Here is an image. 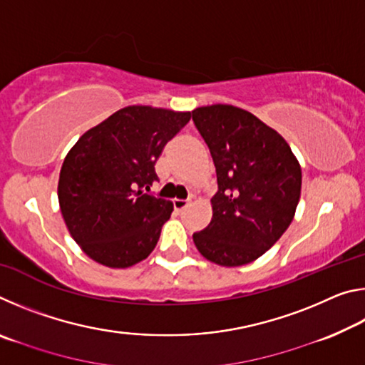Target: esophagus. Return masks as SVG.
<instances>
[{
    "mask_svg": "<svg viewBox=\"0 0 365 365\" xmlns=\"http://www.w3.org/2000/svg\"><path fill=\"white\" fill-rule=\"evenodd\" d=\"M190 206V201L188 200H174V209L177 212H182L185 207Z\"/></svg>",
    "mask_w": 365,
    "mask_h": 365,
    "instance_id": "34e87169",
    "label": "esophagus"
}]
</instances>
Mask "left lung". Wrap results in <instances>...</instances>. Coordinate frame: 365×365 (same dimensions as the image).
<instances>
[{
	"mask_svg": "<svg viewBox=\"0 0 365 365\" xmlns=\"http://www.w3.org/2000/svg\"><path fill=\"white\" fill-rule=\"evenodd\" d=\"M191 114L211 151L219 185L211 200L212 219L193 233L195 246L222 267L250 264L292 224L301 165L285 138L248 110L212 104Z\"/></svg>",
	"mask_w": 365,
	"mask_h": 365,
	"instance_id": "left-lung-1",
	"label": "left lung"
}]
</instances>
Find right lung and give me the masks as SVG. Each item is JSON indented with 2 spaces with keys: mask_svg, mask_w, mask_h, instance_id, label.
I'll return each mask as SVG.
<instances>
[{
  "mask_svg": "<svg viewBox=\"0 0 365 365\" xmlns=\"http://www.w3.org/2000/svg\"><path fill=\"white\" fill-rule=\"evenodd\" d=\"M191 113L127 106L86 130L71 148L58 183L61 212L86 256L110 269L143 261L174 206L143 191L154 164Z\"/></svg>",
  "mask_w": 365,
  "mask_h": 365,
  "instance_id": "1",
  "label": "right lung"
}]
</instances>
